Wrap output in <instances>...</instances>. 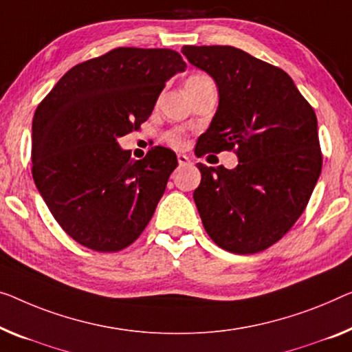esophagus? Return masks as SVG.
I'll use <instances>...</instances> for the list:
<instances>
[{
	"label": "esophagus",
	"mask_w": 352,
	"mask_h": 352,
	"mask_svg": "<svg viewBox=\"0 0 352 352\" xmlns=\"http://www.w3.org/2000/svg\"><path fill=\"white\" fill-rule=\"evenodd\" d=\"M177 161H178V164H180V166H188L191 162L190 156H186V155H183V153H178L177 155Z\"/></svg>",
	"instance_id": "esophagus-1"
}]
</instances>
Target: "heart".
I'll use <instances>...</instances> for the list:
<instances>
[{"mask_svg":"<svg viewBox=\"0 0 352 352\" xmlns=\"http://www.w3.org/2000/svg\"><path fill=\"white\" fill-rule=\"evenodd\" d=\"M202 83H213V80L207 74H192L188 77L185 88L197 87V85H202ZM164 140L170 146H174V148H182V146L185 145V134H183L180 129L167 131L164 134Z\"/></svg>","mask_w":352,"mask_h":352,"instance_id":"heart-1","label":"heart"}]
</instances>
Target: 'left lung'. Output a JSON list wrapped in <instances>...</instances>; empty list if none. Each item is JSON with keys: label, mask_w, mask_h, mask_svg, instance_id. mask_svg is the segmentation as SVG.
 <instances>
[{"label": "left lung", "mask_w": 352, "mask_h": 352, "mask_svg": "<svg viewBox=\"0 0 352 352\" xmlns=\"http://www.w3.org/2000/svg\"><path fill=\"white\" fill-rule=\"evenodd\" d=\"M182 54L214 78L219 106L196 155L234 151L239 166L207 167L192 197L208 237L254 254L287 234L322 169L313 107L280 67L230 45H185Z\"/></svg>", "instance_id": "1"}]
</instances>
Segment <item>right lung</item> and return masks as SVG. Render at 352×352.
I'll return each instance as SVG.
<instances>
[{"label": "right lung", "mask_w": 352, "mask_h": 352, "mask_svg": "<svg viewBox=\"0 0 352 352\" xmlns=\"http://www.w3.org/2000/svg\"><path fill=\"white\" fill-rule=\"evenodd\" d=\"M185 67L175 50L117 47L71 67L39 102L31 174L77 243L117 253L150 223L177 156L156 145L135 161L117 139L148 120L166 80Z\"/></svg>", "instance_id": "right-lung-1"}]
</instances>
